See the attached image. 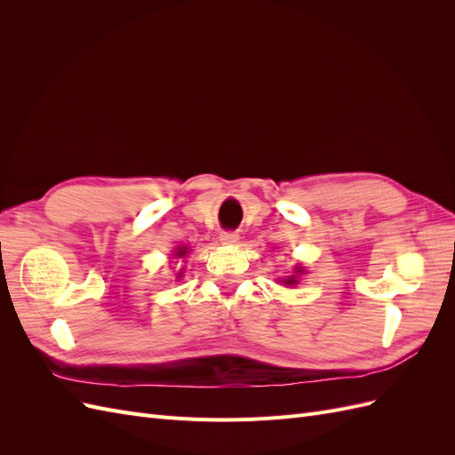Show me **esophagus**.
<instances>
[{
    "instance_id": "34e87169",
    "label": "esophagus",
    "mask_w": 455,
    "mask_h": 455,
    "mask_svg": "<svg viewBox=\"0 0 455 455\" xmlns=\"http://www.w3.org/2000/svg\"><path fill=\"white\" fill-rule=\"evenodd\" d=\"M220 241L224 244H235L239 241V233L235 231H222L220 233Z\"/></svg>"
}]
</instances>
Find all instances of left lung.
I'll use <instances>...</instances> for the list:
<instances>
[{"mask_svg":"<svg viewBox=\"0 0 455 455\" xmlns=\"http://www.w3.org/2000/svg\"><path fill=\"white\" fill-rule=\"evenodd\" d=\"M283 283H284V284H296V277H288V279H284Z\"/></svg>","mask_w":455,"mask_h":455,"instance_id":"8db88e82","label":"left lung"}]
</instances>
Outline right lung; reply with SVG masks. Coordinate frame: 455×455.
<instances>
[{
  "label": "right lung",
  "instance_id": "right-lung-1",
  "mask_svg": "<svg viewBox=\"0 0 455 455\" xmlns=\"http://www.w3.org/2000/svg\"><path fill=\"white\" fill-rule=\"evenodd\" d=\"M186 254H188V246H178L176 258H182V256H186ZM178 277H180V273H178Z\"/></svg>",
  "mask_w": 455,
  "mask_h": 455
}]
</instances>
